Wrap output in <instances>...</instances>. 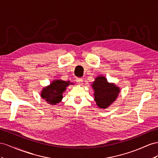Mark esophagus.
Returning <instances> with one entry per match:
<instances>
[{"label": "esophagus", "mask_w": 158, "mask_h": 158, "mask_svg": "<svg viewBox=\"0 0 158 158\" xmlns=\"http://www.w3.org/2000/svg\"><path fill=\"white\" fill-rule=\"evenodd\" d=\"M83 79L82 78H77L76 79V82L77 83L78 85H82L83 84Z\"/></svg>", "instance_id": "34e87169"}]
</instances>
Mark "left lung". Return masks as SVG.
<instances>
[{
    "label": "left lung",
    "instance_id": "1",
    "mask_svg": "<svg viewBox=\"0 0 158 158\" xmlns=\"http://www.w3.org/2000/svg\"><path fill=\"white\" fill-rule=\"evenodd\" d=\"M94 101L100 109H107L115 101L120 89L114 83H109L103 76H98L93 83Z\"/></svg>",
    "mask_w": 158,
    "mask_h": 158
}]
</instances>
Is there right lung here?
Returning a JSON list of instances; mask_svg holds the SVG:
<instances>
[{"mask_svg": "<svg viewBox=\"0 0 158 158\" xmlns=\"http://www.w3.org/2000/svg\"><path fill=\"white\" fill-rule=\"evenodd\" d=\"M69 85H73V83H70L69 81H65L60 79L54 80L50 85L42 89L41 97L46 100L48 104L55 105L62 100V94L66 90V87Z\"/></svg>", "mask_w": 158, "mask_h": 158, "instance_id": "right-lung-1", "label": "right lung"}]
</instances>
